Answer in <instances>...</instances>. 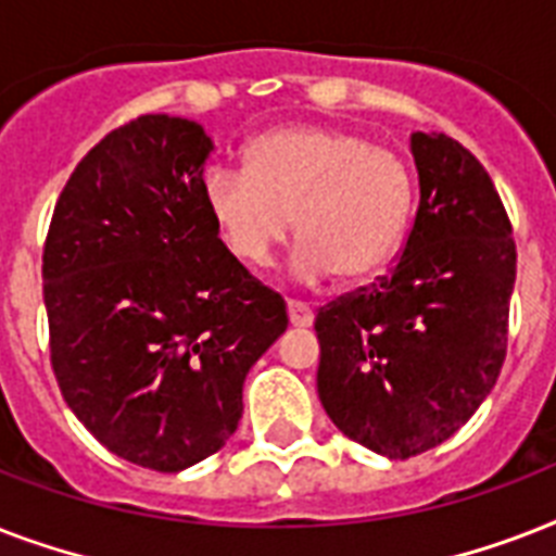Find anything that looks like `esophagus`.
I'll list each match as a JSON object with an SVG mask.
<instances>
[{"instance_id":"1","label":"esophagus","mask_w":556,"mask_h":556,"mask_svg":"<svg viewBox=\"0 0 556 556\" xmlns=\"http://www.w3.org/2000/svg\"><path fill=\"white\" fill-rule=\"evenodd\" d=\"M288 320L294 329H308L314 323V312L308 305L296 303V300H288Z\"/></svg>"}]
</instances>
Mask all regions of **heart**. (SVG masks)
<instances>
[{
	"instance_id": "b5f03b06",
	"label": "heart",
	"mask_w": 556,
	"mask_h": 556,
	"mask_svg": "<svg viewBox=\"0 0 556 556\" xmlns=\"http://www.w3.org/2000/svg\"><path fill=\"white\" fill-rule=\"evenodd\" d=\"M204 204L227 253L265 268L294 218L291 268L305 282L375 277L404 242L415 178L401 152L338 126H286L244 150V173L213 167Z\"/></svg>"
}]
</instances>
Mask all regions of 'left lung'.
Segmentation results:
<instances>
[{
  "label": "left lung",
  "mask_w": 556,
  "mask_h": 556,
  "mask_svg": "<svg viewBox=\"0 0 556 556\" xmlns=\"http://www.w3.org/2000/svg\"><path fill=\"white\" fill-rule=\"evenodd\" d=\"M418 213L387 277L323 305L317 392L334 427L409 458L467 424L500 378L517 244L484 167L441 132H413Z\"/></svg>",
  "instance_id": "left-lung-1"
}]
</instances>
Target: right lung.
Instances as JSON below:
<instances>
[{"mask_svg": "<svg viewBox=\"0 0 556 556\" xmlns=\"http://www.w3.org/2000/svg\"><path fill=\"white\" fill-rule=\"evenodd\" d=\"M210 150L187 117L141 115L109 132L60 192L42 251L65 404L103 447L159 473L225 447L244 375L288 329L282 296L218 239Z\"/></svg>", "mask_w": 556, "mask_h": 556, "instance_id": "1", "label": "right lung"}]
</instances>
